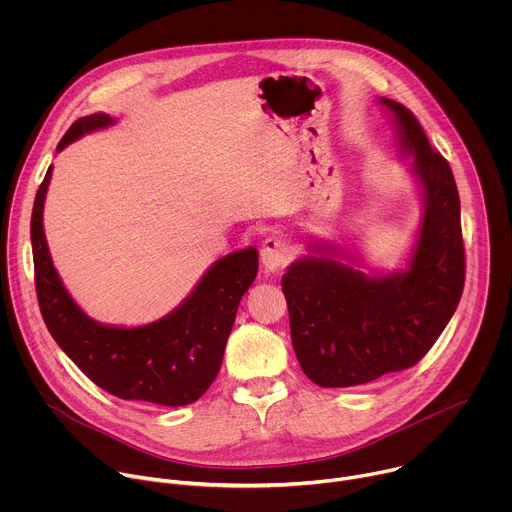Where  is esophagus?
<instances>
[{
  "label": "esophagus",
  "instance_id": "34e87169",
  "mask_svg": "<svg viewBox=\"0 0 512 512\" xmlns=\"http://www.w3.org/2000/svg\"><path fill=\"white\" fill-rule=\"evenodd\" d=\"M291 255H294V251L283 237H269L261 247V261L267 271H279L289 263Z\"/></svg>",
  "mask_w": 512,
  "mask_h": 512
}]
</instances>
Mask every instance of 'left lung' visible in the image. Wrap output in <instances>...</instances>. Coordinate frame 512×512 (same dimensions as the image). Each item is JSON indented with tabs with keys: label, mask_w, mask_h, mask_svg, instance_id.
I'll return each instance as SVG.
<instances>
[{
	"label": "left lung",
	"mask_w": 512,
	"mask_h": 512,
	"mask_svg": "<svg viewBox=\"0 0 512 512\" xmlns=\"http://www.w3.org/2000/svg\"><path fill=\"white\" fill-rule=\"evenodd\" d=\"M395 115L399 143L413 154L423 186V221L409 269L371 277L334 261L336 249L291 263L281 277L289 330L302 371L320 387H356L413 367L454 316L466 277L460 196L446 158L417 117L381 99ZM358 265L354 255H344Z\"/></svg>",
	"instance_id": "8db88e82"
}]
</instances>
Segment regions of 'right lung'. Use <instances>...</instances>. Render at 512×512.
<instances>
[{
  "label": "right lung",
  "instance_id": "1",
  "mask_svg": "<svg viewBox=\"0 0 512 512\" xmlns=\"http://www.w3.org/2000/svg\"><path fill=\"white\" fill-rule=\"evenodd\" d=\"M113 123L115 119L105 113L81 117L70 125L56 150ZM50 176L52 168L36 192L30 223L36 296L48 332L95 385L119 399L166 407L194 403L221 369L241 298L257 275V249L249 247L218 259L166 318L139 328L103 326L72 302L52 265L42 227Z\"/></svg>",
  "mask_w": 512,
  "mask_h": 512
}]
</instances>
